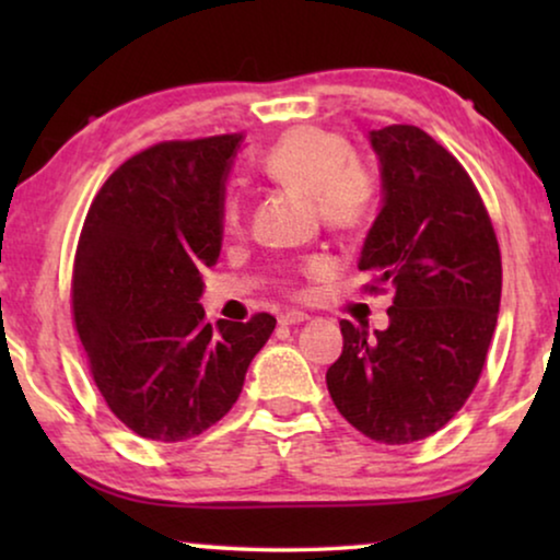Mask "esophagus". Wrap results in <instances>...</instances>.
Wrapping results in <instances>:
<instances>
[{
  "instance_id": "1",
  "label": "esophagus",
  "mask_w": 560,
  "mask_h": 560,
  "mask_svg": "<svg viewBox=\"0 0 560 560\" xmlns=\"http://www.w3.org/2000/svg\"><path fill=\"white\" fill-rule=\"evenodd\" d=\"M303 320H308V313H303V311H285L280 316L282 326H295V324H303Z\"/></svg>"
}]
</instances>
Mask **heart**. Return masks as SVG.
<instances>
[{
	"label": "heart",
	"instance_id": "obj_1",
	"mask_svg": "<svg viewBox=\"0 0 560 560\" xmlns=\"http://www.w3.org/2000/svg\"><path fill=\"white\" fill-rule=\"evenodd\" d=\"M267 178L301 196H311L318 219L334 232H357L372 219L377 203V175L362 158L351 155L343 135L318 127H298L280 137L262 158ZM242 201L236 194L221 196L219 221L226 234L242 229ZM308 270L324 262L311 259Z\"/></svg>",
	"mask_w": 560,
	"mask_h": 560
}]
</instances>
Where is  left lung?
<instances>
[{
  "label": "left lung",
  "instance_id": "left-lung-1",
  "mask_svg": "<svg viewBox=\"0 0 560 560\" xmlns=\"http://www.w3.org/2000/svg\"><path fill=\"white\" fill-rule=\"evenodd\" d=\"M385 206L366 234V293L393 295L385 331L341 320L326 385L366 439L400 446L441 431L477 387L502 295V257L464 165L412 125L370 132Z\"/></svg>",
  "mask_w": 560,
  "mask_h": 560
}]
</instances>
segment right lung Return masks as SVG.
<instances>
[{"label": "right lung", "mask_w": 560, "mask_h": 560, "mask_svg": "<svg viewBox=\"0 0 560 560\" xmlns=\"http://www.w3.org/2000/svg\"><path fill=\"white\" fill-rule=\"evenodd\" d=\"M242 135L167 140L114 171L73 259V324L98 393L129 431L178 443L232 410L275 318L206 324L201 270L221 252L219 206Z\"/></svg>", "instance_id": "right-lung-1"}]
</instances>
